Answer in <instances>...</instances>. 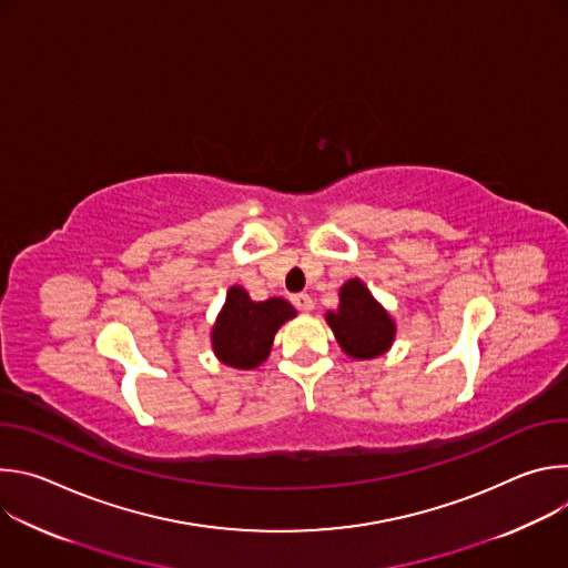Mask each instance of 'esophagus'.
Listing matches in <instances>:
<instances>
[{
	"mask_svg": "<svg viewBox=\"0 0 568 568\" xmlns=\"http://www.w3.org/2000/svg\"><path fill=\"white\" fill-rule=\"evenodd\" d=\"M292 303L301 310V312H312L314 310V301L310 294H294Z\"/></svg>",
	"mask_w": 568,
	"mask_h": 568,
	"instance_id": "obj_1",
	"label": "esophagus"
}]
</instances>
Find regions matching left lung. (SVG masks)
<instances>
[{
    "label": "left lung",
    "instance_id": "8db88e82",
    "mask_svg": "<svg viewBox=\"0 0 568 568\" xmlns=\"http://www.w3.org/2000/svg\"><path fill=\"white\" fill-rule=\"evenodd\" d=\"M326 321L339 348L351 359H375L384 355L397 333L393 316L362 278H351L339 287V305L326 312Z\"/></svg>",
    "mask_w": 568,
    "mask_h": 568
}]
</instances>
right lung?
Masks as SVG:
<instances>
[{"instance_id": "add662e5", "label": "right lung", "mask_w": 568, "mask_h": 568, "mask_svg": "<svg viewBox=\"0 0 568 568\" xmlns=\"http://www.w3.org/2000/svg\"><path fill=\"white\" fill-rule=\"evenodd\" d=\"M294 316V305L281 296L252 301L245 287L231 285L211 328V348L222 364L252 371L270 357L274 335Z\"/></svg>"}]
</instances>
